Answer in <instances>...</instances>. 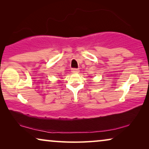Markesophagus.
Wrapping results in <instances>:
<instances>
[{
  "label": "esophagus",
  "mask_w": 149,
  "mask_h": 149,
  "mask_svg": "<svg viewBox=\"0 0 149 149\" xmlns=\"http://www.w3.org/2000/svg\"><path fill=\"white\" fill-rule=\"evenodd\" d=\"M72 72H79V69H77V68H72Z\"/></svg>",
  "instance_id": "34e87169"
}]
</instances>
